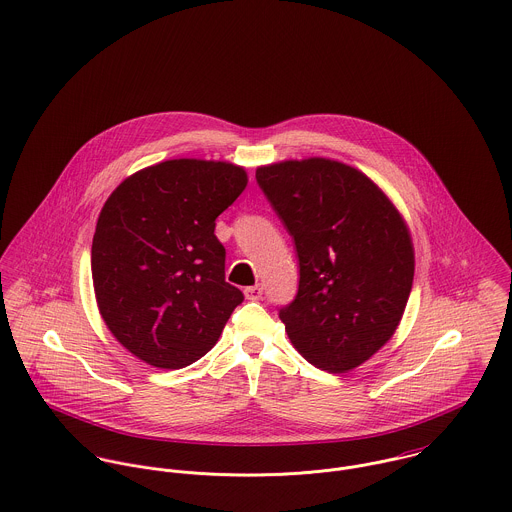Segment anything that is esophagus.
Wrapping results in <instances>:
<instances>
[{"instance_id":"obj_1","label":"esophagus","mask_w":512,"mask_h":512,"mask_svg":"<svg viewBox=\"0 0 512 512\" xmlns=\"http://www.w3.org/2000/svg\"><path fill=\"white\" fill-rule=\"evenodd\" d=\"M243 293H245V297L249 301H259L263 297V287L261 285H253V287H247Z\"/></svg>"}]
</instances>
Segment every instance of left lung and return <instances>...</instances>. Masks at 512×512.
Masks as SVG:
<instances>
[{
  "instance_id": "left-lung-1",
  "label": "left lung",
  "mask_w": 512,
  "mask_h": 512,
  "mask_svg": "<svg viewBox=\"0 0 512 512\" xmlns=\"http://www.w3.org/2000/svg\"><path fill=\"white\" fill-rule=\"evenodd\" d=\"M257 184L295 239L299 293L279 316L316 368L370 360L408 305L415 255L408 223L360 170L330 158L259 166Z\"/></svg>"
}]
</instances>
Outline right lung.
I'll list each match as a JSON object with an SVG mask.
<instances>
[{
  "label": "right lung",
  "mask_w": 512,
  "mask_h": 512,
  "mask_svg": "<svg viewBox=\"0 0 512 512\" xmlns=\"http://www.w3.org/2000/svg\"><path fill=\"white\" fill-rule=\"evenodd\" d=\"M245 186L241 166L178 158L138 170L104 202L91 251L95 297L112 336L142 362L194 364L243 303L213 231Z\"/></svg>",
  "instance_id": "right-lung-1"
}]
</instances>
